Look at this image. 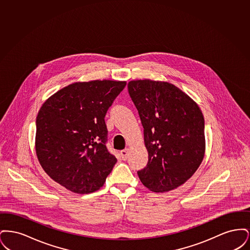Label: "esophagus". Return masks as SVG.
<instances>
[{
  "instance_id": "34e87169",
  "label": "esophagus",
  "mask_w": 250,
  "mask_h": 250,
  "mask_svg": "<svg viewBox=\"0 0 250 250\" xmlns=\"http://www.w3.org/2000/svg\"><path fill=\"white\" fill-rule=\"evenodd\" d=\"M120 154H121L123 160H126L127 157H128V155H129V151H128V149H125V150H122L120 152Z\"/></svg>"
}]
</instances>
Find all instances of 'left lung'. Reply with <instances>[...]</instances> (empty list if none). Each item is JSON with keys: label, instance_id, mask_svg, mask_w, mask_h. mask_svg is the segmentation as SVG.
Masks as SVG:
<instances>
[{"label": "left lung", "instance_id": "8db88e82", "mask_svg": "<svg viewBox=\"0 0 250 250\" xmlns=\"http://www.w3.org/2000/svg\"><path fill=\"white\" fill-rule=\"evenodd\" d=\"M143 126L148 163L138 175L150 190L177 188L195 173L204 151V119L199 106L176 86L150 80L127 84Z\"/></svg>", "mask_w": 250, "mask_h": 250}]
</instances>
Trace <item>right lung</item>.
Masks as SVG:
<instances>
[{"label":"right lung","mask_w":250,"mask_h":250,"mask_svg":"<svg viewBox=\"0 0 250 250\" xmlns=\"http://www.w3.org/2000/svg\"><path fill=\"white\" fill-rule=\"evenodd\" d=\"M125 82L68 85L43 104L36 117V150L48 176L66 189L98 190L117 162L107 148L105 116Z\"/></svg>","instance_id":"add662e5"}]
</instances>
